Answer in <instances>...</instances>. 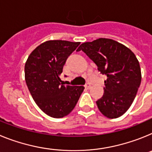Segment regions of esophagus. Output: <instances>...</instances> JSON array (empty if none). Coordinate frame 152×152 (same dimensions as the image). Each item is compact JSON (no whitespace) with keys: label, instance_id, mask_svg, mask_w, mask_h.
Listing matches in <instances>:
<instances>
[{"label":"esophagus","instance_id":"34e87169","mask_svg":"<svg viewBox=\"0 0 152 152\" xmlns=\"http://www.w3.org/2000/svg\"><path fill=\"white\" fill-rule=\"evenodd\" d=\"M84 87H85V88H87V89H90V88H91V84H90V83H87V84H85V85H84Z\"/></svg>","mask_w":152,"mask_h":152}]
</instances>
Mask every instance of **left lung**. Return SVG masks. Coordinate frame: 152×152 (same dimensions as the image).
Segmentation results:
<instances>
[{
    "label": "left lung",
    "instance_id": "obj_1",
    "mask_svg": "<svg viewBox=\"0 0 152 152\" xmlns=\"http://www.w3.org/2000/svg\"><path fill=\"white\" fill-rule=\"evenodd\" d=\"M80 50L107 77L103 96L96 102L98 109L110 119L121 116L132 105L142 80L135 54L123 44L105 38L84 42L77 49Z\"/></svg>",
    "mask_w": 152,
    "mask_h": 152
}]
</instances>
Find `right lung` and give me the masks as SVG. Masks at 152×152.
Masks as SVG:
<instances>
[{"instance_id":"add662e5","label":"right lung","mask_w":152,"mask_h":152,"mask_svg":"<svg viewBox=\"0 0 152 152\" xmlns=\"http://www.w3.org/2000/svg\"><path fill=\"white\" fill-rule=\"evenodd\" d=\"M80 42L50 40L36 47L25 64V80L39 107L48 116L62 118L73 110L84 88L64 85L60 78L68 56Z\"/></svg>"}]
</instances>
